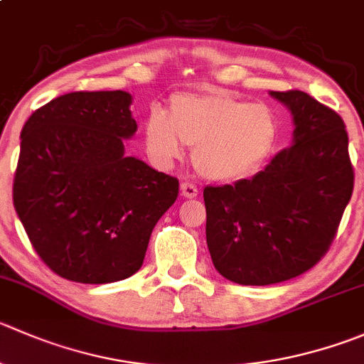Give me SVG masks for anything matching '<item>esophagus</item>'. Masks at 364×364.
<instances>
[{"mask_svg": "<svg viewBox=\"0 0 364 364\" xmlns=\"http://www.w3.org/2000/svg\"><path fill=\"white\" fill-rule=\"evenodd\" d=\"M181 196L185 197V199H193V197L199 196V190H197L196 185H192V183H181Z\"/></svg>", "mask_w": 364, "mask_h": 364, "instance_id": "obj_1", "label": "esophagus"}]
</instances>
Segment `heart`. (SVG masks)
<instances>
[{
    "label": "heart",
    "instance_id": "b5f03b06",
    "mask_svg": "<svg viewBox=\"0 0 364 364\" xmlns=\"http://www.w3.org/2000/svg\"><path fill=\"white\" fill-rule=\"evenodd\" d=\"M279 124L264 105L224 92L178 94L168 115L153 112L144 126L147 153L168 165L193 147V167L204 179L222 185L256 174L277 142Z\"/></svg>",
    "mask_w": 364,
    "mask_h": 364
}]
</instances>
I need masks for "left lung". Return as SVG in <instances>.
Instances as JSON below:
<instances>
[{
  "mask_svg": "<svg viewBox=\"0 0 364 364\" xmlns=\"http://www.w3.org/2000/svg\"><path fill=\"white\" fill-rule=\"evenodd\" d=\"M294 115V142L250 179L206 186V242L220 276L267 287L329 250L354 190L345 122L301 90L270 92Z\"/></svg>",
  "mask_w": 364,
  "mask_h": 364,
  "instance_id": "1",
  "label": "left lung"
}]
</instances>
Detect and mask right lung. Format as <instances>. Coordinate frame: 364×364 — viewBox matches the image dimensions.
<instances>
[{"instance_id": "add662e5", "label": "right lung", "mask_w": 364, "mask_h": 364, "mask_svg": "<svg viewBox=\"0 0 364 364\" xmlns=\"http://www.w3.org/2000/svg\"><path fill=\"white\" fill-rule=\"evenodd\" d=\"M124 90L70 92L21 132L14 208L41 259L63 279L105 284L142 267L179 181L124 154L136 132Z\"/></svg>"}]
</instances>
